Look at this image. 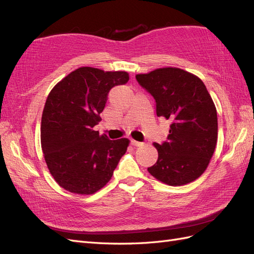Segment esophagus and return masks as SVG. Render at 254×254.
I'll return each instance as SVG.
<instances>
[{"label":"esophagus","mask_w":254,"mask_h":254,"mask_svg":"<svg viewBox=\"0 0 254 254\" xmlns=\"http://www.w3.org/2000/svg\"><path fill=\"white\" fill-rule=\"evenodd\" d=\"M130 143H131V145H133V146H142L143 145L142 142H137L135 140H130Z\"/></svg>","instance_id":"1"}]
</instances>
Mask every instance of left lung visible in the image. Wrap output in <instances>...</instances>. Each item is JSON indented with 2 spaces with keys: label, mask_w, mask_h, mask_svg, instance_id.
Masks as SVG:
<instances>
[{
  "label": "left lung",
  "mask_w": 254,
  "mask_h": 254,
  "mask_svg": "<svg viewBox=\"0 0 254 254\" xmlns=\"http://www.w3.org/2000/svg\"><path fill=\"white\" fill-rule=\"evenodd\" d=\"M135 78L156 101L158 117L171 120L167 140L153 143L158 160L147 171L168 186L179 187L206 170L217 142V112L204 83L178 67H162Z\"/></svg>",
  "instance_id": "1"
}]
</instances>
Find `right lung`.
<instances>
[{
  "mask_svg": "<svg viewBox=\"0 0 254 254\" xmlns=\"http://www.w3.org/2000/svg\"><path fill=\"white\" fill-rule=\"evenodd\" d=\"M129 80L127 72L82 66L52 89L41 119V147L54 179L74 194L90 195L109 182L129 140H109L93 129L109 91Z\"/></svg>",
  "mask_w": 254,
  "mask_h": 254,
  "instance_id": "obj_1",
  "label": "right lung"
}]
</instances>
